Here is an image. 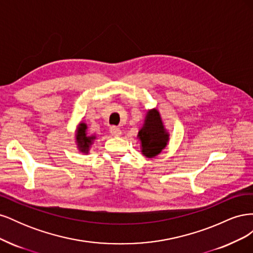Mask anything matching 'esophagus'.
I'll list each match as a JSON object with an SVG mask.
<instances>
[{
	"mask_svg": "<svg viewBox=\"0 0 253 253\" xmlns=\"http://www.w3.org/2000/svg\"><path fill=\"white\" fill-rule=\"evenodd\" d=\"M110 132H111V134L113 135V136H120L121 135V129L119 128V127H117V126H112L111 128H110Z\"/></svg>",
	"mask_w": 253,
	"mask_h": 253,
	"instance_id": "esophagus-1",
	"label": "esophagus"
}]
</instances>
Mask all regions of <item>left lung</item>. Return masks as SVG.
Masks as SVG:
<instances>
[{
	"mask_svg": "<svg viewBox=\"0 0 253 253\" xmlns=\"http://www.w3.org/2000/svg\"><path fill=\"white\" fill-rule=\"evenodd\" d=\"M137 137L141 141V153L148 158L157 156L167 147L169 133L165 128L162 117L156 109L147 112L143 126Z\"/></svg>",
	"mask_w": 253,
	"mask_h": 253,
	"instance_id": "left-lung-1",
	"label": "left lung"
}]
</instances>
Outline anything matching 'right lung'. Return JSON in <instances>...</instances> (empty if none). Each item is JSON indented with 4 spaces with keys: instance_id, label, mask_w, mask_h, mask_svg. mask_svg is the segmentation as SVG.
<instances>
[{
    "instance_id": "1",
    "label": "right lung",
    "mask_w": 253,
    "mask_h": 253,
    "mask_svg": "<svg viewBox=\"0 0 253 253\" xmlns=\"http://www.w3.org/2000/svg\"><path fill=\"white\" fill-rule=\"evenodd\" d=\"M87 126L85 124H81L78 126L77 133H76V142H77L78 148L81 152L83 153H87L89 150V147L95 140L96 137L94 135H88L87 134Z\"/></svg>"
}]
</instances>
